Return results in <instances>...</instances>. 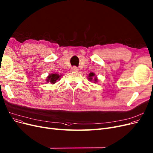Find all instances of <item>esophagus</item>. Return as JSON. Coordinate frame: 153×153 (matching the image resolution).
I'll return each mask as SVG.
<instances>
[{
    "instance_id": "1",
    "label": "esophagus",
    "mask_w": 153,
    "mask_h": 153,
    "mask_svg": "<svg viewBox=\"0 0 153 153\" xmlns=\"http://www.w3.org/2000/svg\"><path fill=\"white\" fill-rule=\"evenodd\" d=\"M71 71L73 72H78V68H76V66H74V67H72L71 68Z\"/></svg>"
}]
</instances>
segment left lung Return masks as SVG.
I'll use <instances>...</instances> for the list:
<instances>
[{"label":"left lung","mask_w":153,"mask_h":153,"mask_svg":"<svg viewBox=\"0 0 153 153\" xmlns=\"http://www.w3.org/2000/svg\"><path fill=\"white\" fill-rule=\"evenodd\" d=\"M88 80L91 82H94V83H97L98 81L97 77L95 75L94 73H90L88 76Z\"/></svg>","instance_id":"left-lung-1"}]
</instances>
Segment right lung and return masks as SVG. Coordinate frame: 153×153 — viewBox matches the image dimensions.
<instances>
[{
  "mask_svg": "<svg viewBox=\"0 0 153 153\" xmlns=\"http://www.w3.org/2000/svg\"><path fill=\"white\" fill-rule=\"evenodd\" d=\"M61 76V75H59L57 73H51V74H49V76L46 78L45 80L47 83H49L51 84H54L60 80Z\"/></svg>",
  "mask_w": 153,
  "mask_h": 153,
  "instance_id": "add662e5",
  "label": "right lung"
}]
</instances>
